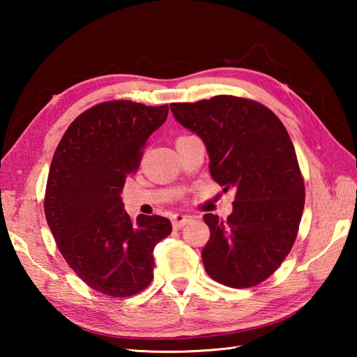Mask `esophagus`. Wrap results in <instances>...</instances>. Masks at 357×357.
<instances>
[{
  "label": "esophagus",
  "instance_id": "1",
  "mask_svg": "<svg viewBox=\"0 0 357 357\" xmlns=\"http://www.w3.org/2000/svg\"><path fill=\"white\" fill-rule=\"evenodd\" d=\"M192 221V216H188V215H181V213H178V215H174L173 218H172V222H173V227L174 229H183V227L185 225V224H188Z\"/></svg>",
  "mask_w": 357,
  "mask_h": 357
}]
</instances>
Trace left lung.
<instances>
[{
  "instance_id": "8db88e82",
  "label": "left lung",
  "mask_w": 357,
  "mask_h": 357,
  "mask_svg": "<svg viewBox=\"0 0 357 357\" xmlns=\"http://www.w3.org/2000/svg\"><path fill=\"white\" fill-rule=\"evenodd\" d=\"M170 110L206 144L211 178L236 192L225 221L204 215L207 275L233 288L257 285L290 253L304 210V179L290 136L270 109L244 98L174 102Z\"/></svg>"
}]
</instances>
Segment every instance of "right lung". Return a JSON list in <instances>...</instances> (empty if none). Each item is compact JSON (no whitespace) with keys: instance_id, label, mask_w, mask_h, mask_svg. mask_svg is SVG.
Wrapping results in <instances>:
<instances>
[{"instance_id":"right-lung-1","label":"right lung","mask_w":357,"mask_h":357,"mask_svg":"<svg viewBox=\"0 0 357 357\" xmlns=\"http://www.w3.org/2000/svg\"><path fill=\"white\" fill-rule=\"evenodd\" d=\"M167 113V104H98L73 121L52 159L44 201L49 229L69 267L113 298L151 282L153 250L172 231L169 219L158 215L132 221L121 201L126 178Z\"/></svg>"}]
</instances>
